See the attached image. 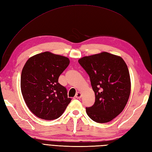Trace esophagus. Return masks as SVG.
<instances>
[{
	"instance_id": "34e87169",
	"label": "esophagus",
	"mask_w": 152,
	"mask_h": 152,
	"mask_svg": "<svg viewBox=\"0 0 152 152\" xmlns=\"http://www.w3.org/2000/svg\"><path fill=\"white\" fill-rule=\"evenodd\" d=\"M81 96H82V94H81V93L78 92H77V94H76L75 98H77V99H80V98H81Z\"/></svg>"
}]
</instances>
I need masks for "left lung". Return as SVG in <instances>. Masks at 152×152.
I'll use <instances>...</instances> for the list:
<instances>
[{"label": "left lung", "instance_id": "1", "mask_svg": "<svg viewBox=\"0 0 152 152\" xmlns=\"http://www.w3.org/2000/svg\"><path fill=\"white\" fill-rule=\"evenodd\" d=\"M79 64L90 77L95 103L87 114L99 123H108L125 107L131 91L129 71L121 57L107 52L84 56Z\"/></svg>", "mask_w": 152, "mask_h": 152}]
</instances>
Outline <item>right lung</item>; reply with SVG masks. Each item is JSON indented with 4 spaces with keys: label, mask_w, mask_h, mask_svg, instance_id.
I'll return each instance as SVG.
<instances>
[{
    "label": "right lung",
    "mask_w": 152,
    "mask_h": 152,
    "mask_svg": "<svg viewBox=\"0 0 152 152\" xmlns=\"http://www.w3.org/2000/svg\"><path fill=\"white\" fill-rule=\"evenodd\" d=\"M69 63L68 58L48 51L26 61L21 74V92L29 109L38 118H60L71 102L67 89L58 83V77Z\"/></svg>",
    "instance_id": "1"
}]
</instances>
